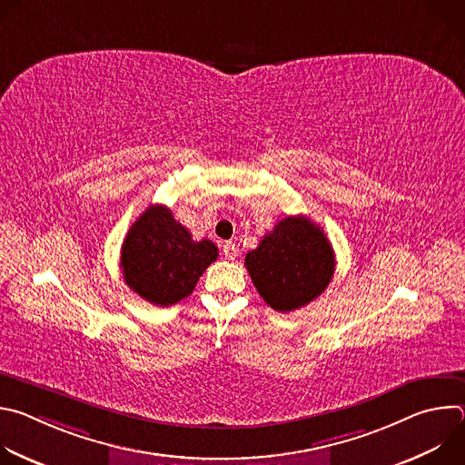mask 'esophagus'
Returning a JSON list of instances; mask_svg holds the SVG:
<instances>
[{
	"label": "esophagus",
	"mask_w": 465,
	"mask_h": 465,
	"mask_svg": "<svg viewBox=\"0 0 465 465\" xmlns=\"http://www.w3.org/2000/svg\"><path fill=\"white\" fill-rule=\"evenodd\" d=\"M237 252H239V248H237L235 242L228 241V242L223 244V253H224V257H226L228 261H233V259L237 257Z\"/></svg>",
	"instance_id": "esophagus-1"
}]
</instances>
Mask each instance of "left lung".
<instances>
[{
    "label": "left lung",
    "instance_id": "1",
    "mask_svg": "<svg viewBox=\"0 0 465 465\" xmlns=\"http://www.w3.org/2000/svg\"><path fill=\"white\" fill-rule=\"evenodd\" d=\"M244 264L274 311L291 312L318 298L335 272V253L323 230L311 219L287 217L246 253Z\"/></svg>",
    "mask_w": 465,
    "mask_h": 465
}]
</instances>
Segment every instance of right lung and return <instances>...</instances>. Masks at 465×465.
<instances>
[{
    "label": "right lung",
    "instance_id": "obj_1",
    "mask_svg": "<svg viewBox=\"0 0 465 465\" xmlns=\"http://www.w3.org/2000/svg\"><path fill=\"white\" fill-rule=\"evenodd\" d=\"M217 255L213 241H193L171 210L156 204L130 226L121 246V274L143 300L167 307L193 292Z\"/></svg>",
    "mask_w": 465,
    "mask_h": 465
}]
</instances>
